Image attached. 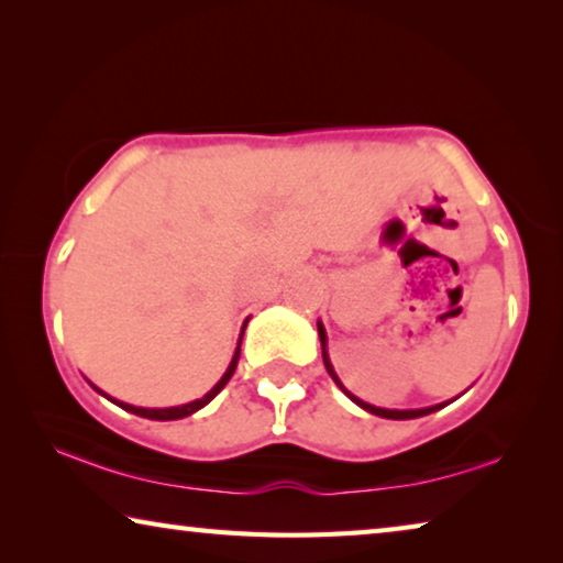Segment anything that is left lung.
Listing matches in <instances>:
<instances>
[{"label": "left lung", "mask_w": 563, "mask_h": 563, "mask_svg": "<svg viewBox=\"0 0 563 563\" xmlns=\"http://www.w3.org/2000/svg\"><path fill=\"white\" fill-rule=\"evenodd\" d=\"M318 335H320V347H323V363H325V371L330 373V378L335 380V386L343 390V394L353 400L355 406H361L363 410H368V413H373V416H380V418H390V421H408V418H421V416H428V413H433V410H441L443 406H449L451 400H445V404H439V406H428V408H408V410H396V408H378V406H371V404H365V400H361V398H355L351 390H347L343 383H341V378H338V373H335V368H333V363H330V358H328V335H325V328H323V323H320L318 320Z\"/></svg>", "instance_id": "left-lung-1"}]
</instances>
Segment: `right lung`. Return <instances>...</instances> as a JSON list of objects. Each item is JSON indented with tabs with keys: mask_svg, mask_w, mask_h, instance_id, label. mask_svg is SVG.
Instances as JSON below:
<instances>
[{
	"mask_svg": "<svg viewBox=\"0 0 563 563\" xmlns=\"http://www.w3.org/2000/svg\"><path fill=\"white\" fill-rule=\"evenodd\" d=\"M245 325H247V320L243 323V330H240V338H238V347H235V353H233V361H230V365H228V371L222 373V378L216 383V386H212L208 394H205L202 398H198V400H190V404H185V406H173V408H140V406H130V404H122V400H118V398H110L104 394V390H100L97 386H92V383H89V386H92L97 394L100 396H104V398H110L114 406H120V408H124V410H130V413H135V416H142V418H150V421H177V418H185V416H192L195 410H200L202 406H208L212 398H216L222 388L228 386V380L233 378V373H235V368H238V358H240V343H243V333H245Z\"/></svg>",
	"mask_w": 563,
	"mask_h": 563,
	"instance_id": "obj_1",
	"label": "right lung"
}]
</instances>
